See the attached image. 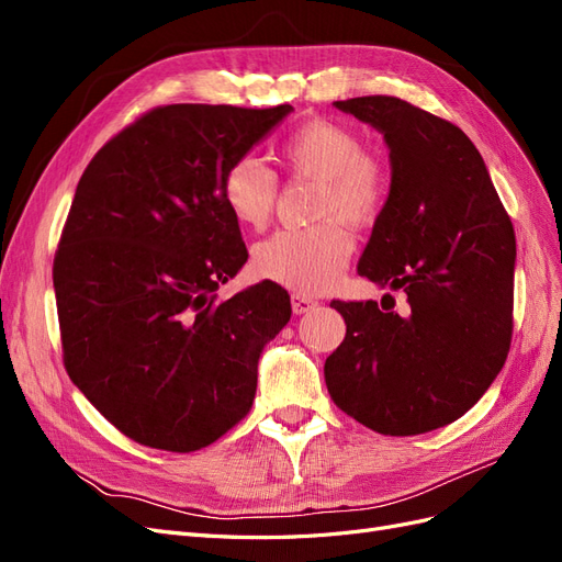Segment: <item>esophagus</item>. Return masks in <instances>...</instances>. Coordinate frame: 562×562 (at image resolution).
Returning <instances> with one entry per match:
<instances>
[{
	"mask_svg": "<svg viewBox=\"0 0 562 562\" xmlns=\"http://www.w3.org/2000/svg\"><path fill=\"white\" fill-rule=\"evenodd\" d=\"M291 307H293L295 314H307V312H312L316 307V302L312 297H307V295H293L291 297Z\"/></svg>",
	"mask_w": 562,
	"mask_h": 562,
	"instance_id": "34e87169",
	"label": "esophagus"
}]
</instances>
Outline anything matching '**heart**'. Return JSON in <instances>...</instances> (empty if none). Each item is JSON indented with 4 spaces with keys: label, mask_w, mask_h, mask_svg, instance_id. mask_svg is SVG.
Returning <instances> with one entry per match:
<instances>
[{
    "label": "heart",
    "mask_w": 562,
    "mask_h": 562,
    "mask_svg": "<svg viewBox=\"0 0 562 562\" xmlns=\"http://www.w3.org/2000/svg\"><path fill=\"white\" fill-rule=\"evenodd\" d=\"M279 164L293 178L316 180L312 215L321 223L271 234L252 252L262 279L297 293H321L335 283L353 252L345 225L368 227L389 201L386 164L363 149L353 128L310 119L279 145ZM279 176L252 157L236 159L223 178V201L244 227L262 229L277 211Z\"/></svg>",
    "instance_id": "1"
}]
</instances>
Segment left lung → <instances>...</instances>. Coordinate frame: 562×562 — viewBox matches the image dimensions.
I'll use <instances>...</instances> for the list:
<instances>
[{
	"instance_id": "obj_1",
	"label": "left lung",
	"mask_w": 562,
	"mask_h": 562,
	"mask_svg": "<svg viewBox=\"0 0 562 562\" xmlns=\"http://www.w3.org/2000/svg\"><path fill=\"white\" fill-rule=\"evenodd\" d=\"M335 108L384 133L391 190L359 274L405 300H333L347 335L323 375L363 427L427 434L479 403L512 349L514 225L481 151L448 119L394 95Z\"/></svg>"
}]
</instances>
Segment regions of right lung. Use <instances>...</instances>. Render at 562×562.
I'll return each instance as SVG.
<instances>
[{
  "label": "right lung",
  "mask_w": 562,
  "mask_h": 562,
  "mask_svg": "<svg viewBox=\"0 0 562 562\" xmlns=\"http://www.w3.org/2000/svg\"><path fill=\"white\" fill-rule=\"evenodd\" d=\"M291 110L151 108L77 184L54 260L63 363L135 443L194 452L250 411L291 297L271 281L217 297L248 260L223 178Z\"/></svg>",
  "instance_id": "add662e5"
}]
</instances>
